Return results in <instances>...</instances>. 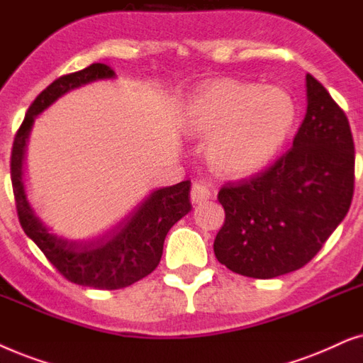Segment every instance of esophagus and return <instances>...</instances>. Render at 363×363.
<instances>
[{"label": "esophagus", "instance_id": "34e87169", "mask_svg": "<svg viewBox=\"0 0 363 363\" xmlns=\"http://www.w3.org/2000/svg\"><path fill=\"white\" fill-rule=\"evenodd\" d=\"M211 197H212V192H211L209 186H207L206 182L196 181L194 184H192V189H191L192 204H202V202L209 201Z\"/></svg>", "mask_w": 363, "mask_h": 363}]
</instances>
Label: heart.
<instances>
[{
	"mask_svg": "<svg viewBox=\"0 0 363 363\" xmlns=\"http://www.w3.org/2000/svg\"><path fill=\"white\" fill-rule=\"evenodd\" d=\"M296 121L286 91L222 77L202 84L184 101L186 136L207 139V159L217 172L244 177L277 156Z\"/></svg>",
	"mask_w": 363,
	"mask_h": 363,
	"instance_id": "1",
	"label": "heart"
}]
</instances>
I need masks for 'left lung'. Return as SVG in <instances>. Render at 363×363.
Wrapping results in <instances>:
<instances>
[{"label":"left lung","instance_id":"8db88e82","mask_svg":"<svg viewBox=\"0 0 363 363\" xmlns=\"http://www.w3.org/2000/svg\"><path fill=\"white\" fill-rule=\"evenodd\" d=\"M307 113L292 147L267 171L224 186L225 220L214 254L232 272L272 279L315 257L345 219L354 196L349 119L315 77L306 76Z\"/></svg>","mask_w":363,"mask_h":363}]
</instances>
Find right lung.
<instances>
[{
	"label": "right lung",
	"mask_w": 363,
	"mask_h": 363,
	"mask_svg": "<svg viewBox=\"0 0 363 363\" xmlns=\"http://www.w3.org/2000/svg\"><path fill=\"white\" fill-rule=\"evenodd\" d=\"M113 77H116V72L108 65L94 62L84 69L52 81L33 101L21 128L18 129L11 151L13 192L24 234L67 280L77 286L106 291L131 286L157 267L169 229L192 209L189 201L191 181L152 191L103 235L72 240L56 235L41 217L36 216L24 189V161L31 128L43 111L72 89Z\"/></svg>",
	"instance_id": "add662e5"
}]
</instances>
